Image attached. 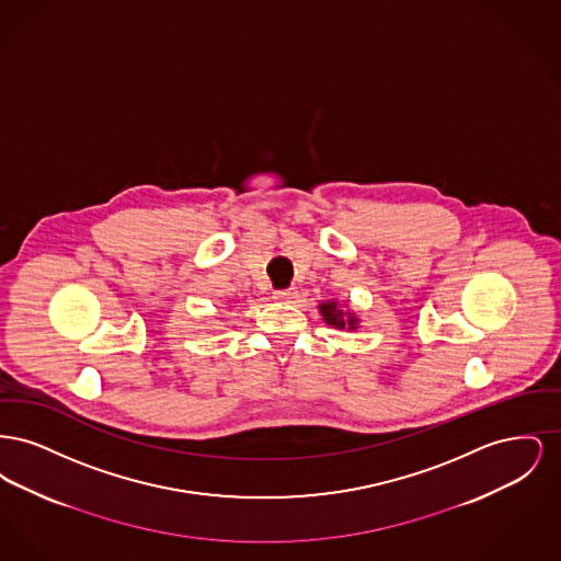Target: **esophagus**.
<instances>
[{"mask_svg":"<svg viewBox=\"0 0 561 561\" xmlns=\"http://www.w3.org/2000/svg\"><path fill=\"white\" fill-rule=\"evenodd\" d=\"M273 298L279 300V302H294V300L298 298V293H296L294 288H288V290H275Z\"/></svg>","mask_w":561,"mask_h":561,"instance_id":"obj_1","label":"esophagus"}]
</instances>
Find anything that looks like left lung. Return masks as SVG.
Listing matches in <instances>:
<instances>
[{"label":"left lung","instance_id":"1","mask_svg":"<svg viewBox=\"0 0 561 561\" xmlns=\"http://www.w3.org/2000/svg\"><path fill=\"white\" fill-rule=\"evenodd\" d=\"M318 309L323 321L336 330L351 332L359 328V318L348 309L347 305H341L339 300H323Z\"/></svg>","mask_w":561,"mask_h":561}]
</instances>
